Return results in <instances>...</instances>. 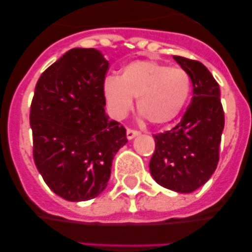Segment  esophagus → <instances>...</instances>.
Segmentation results:
<instances>
[{
  "label": "esophagus",
  "mask_w": 252,
  "mask_h": 252,
  "mask_svg": "<svg viewBox=\"0 0 252 252\" xmlns=\"http://www.w3.org/2000/svg\"><path fill=\"white\" fill-rule=\"evenodd\" d=\"M140 135V133H139L138 130H133V129H126V138H128V140H131V139H134L135 136Z\"/></svg>",
  "instance_id": "34e87169"
}]
</instances>
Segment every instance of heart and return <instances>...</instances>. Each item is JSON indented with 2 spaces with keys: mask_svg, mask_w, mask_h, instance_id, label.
I'll return each mask as SVG.
<instances>
[{
  "mask_svg": "<svg viewBox=\"0 0 252 252\" xmlns=\"http://www.w3.org/2000/svg\"><path fill=\"white\" fill-rule=\"evenodd\" d=\"M191 90L189 74L154 61H135L121 70L118 78L103 83V96L111 113L124 118L138 100V111L152 124L172 122L185 107Z\"/></svg>",
  "mask_w": 252,
  "mask_h": 252,
  "instance_id": "obj_1",
  "label": "heart"
}]
</instances>
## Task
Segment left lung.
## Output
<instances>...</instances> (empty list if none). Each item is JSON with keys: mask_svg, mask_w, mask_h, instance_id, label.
<instances>
[{"mask_svg": "<svg viewBox=\"0 0 252 252\" xmlns=\"http://www.w3.org/2000/svg\"><path fill=\"white\" fill-rule=\"evenodd\" d=\"M173 58L191 80V103L173 129L154 135L156 149L150 172L161 187L189 194L202 187L217 168L224 112L220 85L210 70L197 61Z\"/></svg>", "mask_w": 252, "mask_h": 252, "instance_id": "obj_1", "label": "left lung"}]
</instances>
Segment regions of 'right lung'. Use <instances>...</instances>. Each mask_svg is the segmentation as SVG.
I'll return each instance as SVG.
<instances>
[{"label":"right lung","instance_id":"add662e5","mask_svg":"<svg viewBox=\"0 0 252 252\" xmlns=\"http://www.w3.org/2000/svg\"><path fill=\"white\" fill-rule=\"evenodd\" d=\"M108 61L95 48H72L37 80L30 107L34 161L58 196L79 202L107 187L112 161L128 142L106 114Z\"/></svg>","mask_w":252,"mask_h":252}]
</instances>
